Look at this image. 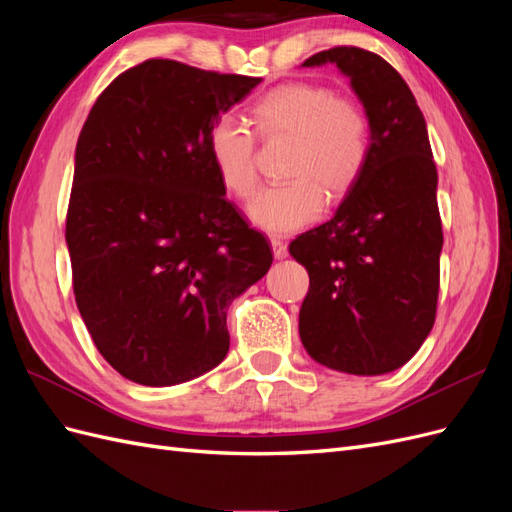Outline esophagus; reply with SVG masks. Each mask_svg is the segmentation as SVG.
Segmentation results:
<instances>
[{"instance_id":"esophagus-1","label":"esophagus","mask_w":512,"mask_h":512,"mask_svg":"<svg viewBox=\"0 0 512 512\" xmlns=\"http://www.w3.org/2000/svg\"><path fill=\"white\" fill-rule=\"evenodd\" d=\"M271 247H273V256H275L277 260H284V258L288 256V247H286V243H284V241H280V239H271Z\"/></svg>"}]
</instances>
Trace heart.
I'll return each instance as SVG.
<instances>
[{"mask_svg":"<svg viewBox=\"0 0 512 512\" xmlns=\"http://www.w3.org/2000/svg\"><path fill=\"white\" fill-rule=\"evenodd\" d=\"M252 119L262 138H292L286 162L290 181L260 190L247 205L256 228L271 235L299 230L320 215L322 189L329 198H342L359 181L369 156V123L359 106L335 98L329 87H275L254 104ZM207 147L224 188L237 198L250 196L256 188V145L245 123L232 115L215 119Z\"/></svg>","mask_w":512,"mask_h":512,"instance_id":"obj_1","label":"heart"}]
</instances>
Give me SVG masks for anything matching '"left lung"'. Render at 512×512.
I'll list each match as a JSON object with an SVG mask.
<instances>
[{
	"label": "left lung",
	"instance_id": "1",
	"mask_svg": "<svg viewBox=\"0 0 512 512\" xmlns=\"http://www.w3.org/2000/svg\"><path fill=\"white\" fill-rule=\"evenodd\" d=\"M324 64L348 76L365 108L369 156L333 218L290 243L309 273L299 335L316 363L380 376L406 365L436 320L438 173L425 117L389 61L335 46L303 68Z\"/></svg>",
	"mask_w": 512,
	"mask_h": 512
}]
</instances>
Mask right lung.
<instances>
[{
  "mask_svg": "<svg viewBox=\"0 0 512 512\" xmlns=\"http://www.w3.org/2000/svg\"><path fill=\"white\" fill-rule=\"evenodd\" d=\"M260 79L147 59L81 130L66 220L74 297L106 363L145 386L218 367L228 305L267 275V239L226 200L207 138Z\"/></svg>",
  "mask_w": 512,
  "mask_h": 512,
  "instance_id": "1",
  "label": "right lung"
}]
</instances>
